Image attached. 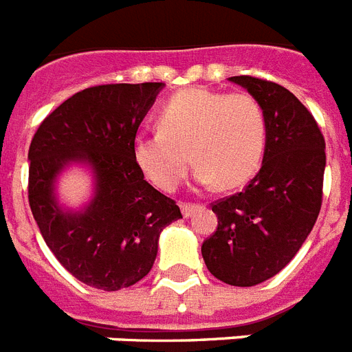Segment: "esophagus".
I'll return each mask as SVG.
<instances>
[{
	"mask_svg": "<svg viewBox=\"0 0 352 352\" xmlns=\"http://www.w3.org/2000/svg\"><path fill=\"white\" fill-rule=\"evenodd\" d=\"M181 208H182V215H184V217H192V215L195 214L199 208H201V206H199V204H193V203H182Z\"/></svg>",
	"mask_w": 352,
	"mask_h": 352,
	"instance_id": "34e87169",
	"label": "esophagus"
}]
</instances>
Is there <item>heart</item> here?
I'll use <instances>...</instances> for the list:
<instances>
[{"mask_svg":"<svg viewBox=\"0 0 352 352\" xmlns=\"http://www.w3.org/2000/svg\"><path fill=\"white\" fill-rule=\"evenodd\" d=\"M267 115L248 93L193 87L177 93L159 115V131L133 140V159L162 192H173L197 162L201 184L235 188L256 175L267 149ZM188 153L190 154L187 155Z\"/></svg>","mask_w":352,"mask_h":352,"instance_id":"b5f03b06","label":"heart"}]
</instances>
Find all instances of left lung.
Instances as JSON below:
<instances>
[{
    "label": "left lung",
    "mask_w": 352,
    "mask_h": 352,
    "mask_svg": "<svg viewBox=\"0 0 352 352\" xmlns=\"http://www.w3.org/2000/svg\"><path fill=\"white\" fill-rule=\"evenodd\" d=\"M267 115L261 170L243 192L212 203L217 230L201 246L215 278L254 287L274 278L298 254L316 223L323 195L325 138L312 113L283 85L232 76Z\"/></svg>",
    "instance_id": "left-lung-1"
}]
</instances>
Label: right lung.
Listing matches in <instances>:
<instances>
[{"label":"right lung","mask_w":352,"mask_h":352,"mask_svg":"<svg viewBox=\"0 0 352 352\" xmlns=\"http://www.w3.org/2000/svg\"><path fill=\"white\" fill-rule=\"evenodd\" d=\"M162 85L87 87L47 115L30 140V212L62 267L95 289L120 290L148 276L160 232L182 217L133 159L138 126ZM69 162H87L96 171V199L78 214L63 212L52 195Z\"/></svg>","instance_id":"1"}]
</instances>
